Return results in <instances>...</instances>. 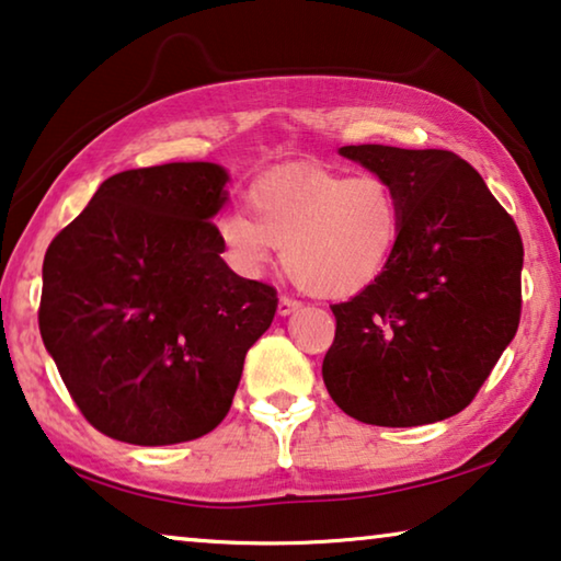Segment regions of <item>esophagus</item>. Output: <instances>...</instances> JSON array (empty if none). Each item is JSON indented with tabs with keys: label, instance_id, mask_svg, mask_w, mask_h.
I'll return each mask as SVG.
<instances>
[{
	"label": "esophagus",
	"instance_id": "esophagus-1",
	"mask_svg": "<svg viewBox=\"0 0 561 561\" xmlns=\"http://www.w3.org/2000/svg\"><path fill=\"white\" fill-rule=\"evenodd\" d=\"M299 307H302V302H297V299H291V297H279L277 312H279L282 317H287V314H291V312H297Z\"/></svg>",
	"mask_w": 561,
	"mask_h": 561
}]
</instances>
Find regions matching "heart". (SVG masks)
I'll use <instances>...</instances> for the list:
<instances>
[{"instance_id":"1","label":"heart","mask_w":561,"mask_h":561,"mask_svg":"<svg viewBox=\"0 0 561 561\" xmlns=\"http://www.w3.org/2000/svg\"><path fill=\"white\" fill-rule=\"evenodd\" d=\"M239 208L216 221L224 259L259 277L282 249L289 279L314 297L345 299L388 270L403 239V198L378 173L291 169L262 175Z\"/></svg>"}]
</instances>
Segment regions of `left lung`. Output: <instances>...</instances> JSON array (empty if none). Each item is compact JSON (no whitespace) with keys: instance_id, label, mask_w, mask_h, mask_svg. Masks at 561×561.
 I'll list each match as a JSON object with an SVG mask.
<instances>
[{"instance_id":"obj_1","label":"left lung","mask_w":561,"mask_h":561,"mask_svg":"<svg viewBox=\"0 0 561 561\" xmlns=\"http://www.w3.org/2000/svg\"><path fill=\"white\" fill-rule=\"evenodd\" d=\"M340 153L396 183L405 224L388 270L332 305L324 386L347 415L386 428L461 413L519 328V229L479 171L450 150Z\"/></svg>"}]
</instances>
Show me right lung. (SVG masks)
I'll return each instance as SVG.
<instances>
[{
	"instance_id": "right-lung-1",
	"label": "right lung",
	"mask_w": 561,
	"mask_h": 561,
	"mask_svg": "<svg viewBox=\"0 0 561 561\" xmlns=\"http://www.w3.org/2000/svg\"><path fill=\"white\" fill-rule=\"evenodd\" d=\"M216 163L115 173L47 247L39 334L88 423L133 446L206 436L227 417L277 289L233 274L214 216Z\"/></svg>"
}]
</instances>
